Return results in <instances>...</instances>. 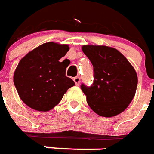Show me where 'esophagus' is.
I'll return each mask as SVG.
<instances>
[{"instance_id":"1","label":"esophagus","mask_w":154,"mask_h":154,"mask_svg":"<svg viewBox=\"0 0 154 154\" xmlns=\"http://www.w3.org/2000/svg\"><path fill=\"white\" fill-rule=\"evenodd\" d=\"M73 81H74V82H75V84L77 85V86H78V85L80 84V81H81V79H80V77H74V78H73Z\"/></svg>"}]
</instances>
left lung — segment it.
<instances>
[{"label": "left lung", "mask_w": 154, "mask_h": 154, "mask_svg": "<svg viewBox=\"0 0 154 154\" xmlns=\"http://www.w3.org/2000/svg\"><path fill=\"white\" fill-rule=\"evenodd\" d=\"M82 50L92 62L94 72L93 84L81 87L89 107L105 118L120 114L136 93L137 76L134 67L113 47L83 45Z\"/></svg>", "instance_id": "8db88e82"}]
</instances>
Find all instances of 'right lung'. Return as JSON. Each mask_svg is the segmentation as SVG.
Here are the masks:
<instances>
[{"instance_id":"obj_1","label":"right lung","mask_w":154,"mask_h":154,"mask_svg":"<svg viewBox=\"0 0 154 154\" xmlns=\"http://www.w3.org/2000/svg\"><path fill=\"white\" fill-rule=\"evenodd\" d=\"M69 51L67 44L46 42L21 59L13 81L21 101L39 112L51 110L75 82L66 77L67 65L60 59Z\"/></svg>"}]
</instances>
